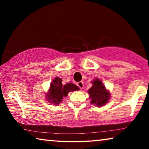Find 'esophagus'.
<instances>
[{
	"mask_svg": "<svg viewBox=\"0 0 149 149\" xmlns=\"http://www.w3.org/2000/svg\"><path fill=\"white\" fill-rule=\"evenodd\" d=\"M77 85L81 89H83V88H84V83L83 81H79L77 83Z\"/></svg>",
	"mask_w": 149,
	"mask_h": 149,
	"instance_id": "esophagus-1",
	"label": "esophagus"
}]
</instances>
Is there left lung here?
<instances>
[{
  "label": "left lung",
  "mask_w": 149,
  "mask_h": 149,
  "mask_svg": "<svg viewBox=\"0 0 149 149\" xmlns=\"http://www.w3.org/2000/svg\"><path fill=\"white\" fill-rule=\"evenodd\" d=\"M92 87L88 90L89 94L91 103L97 107H102L105 105L110 99L109 90L106 88L102 81L99 78H96L92 81Z\"/></svg>",
  "instance_id": "8db88e82"
}]
</instances>
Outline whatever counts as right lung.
I'll list each match as a JSON object with an SVG mask.
<instances>
[{
	"instance_id": "add662e5",
	"label": "right lung",
	"mask_w": 149,
	"mask_h": 149,
	"mask_svg": "<svg viewBox=\"0 0 149 149\" xmlns=\"http://www.w3.org/2000/svg\"><path fill=\"white\" fill-rule=\"evenodd\" d=\"M79 90V88L72 83L63 85L61 78L56 77L50 83L49 89L45 97L50 103L58 105L62 101L63 98L67 97L70 92Z\"/></svg>"
}]
</instances>
